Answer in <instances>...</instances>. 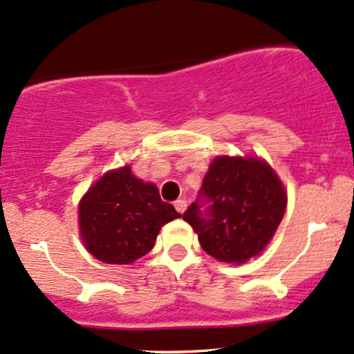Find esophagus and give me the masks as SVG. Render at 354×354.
Here are the masks:
<instances>
[{
    "label": "esophagus",
    "mask_w": 354,
    "mask_h": 354,
    "mask_svg": "<svg viewBox=\"0 0 354 354\" xmlns=\"http://www.w3.org/2000/svg\"><path fill=\"white\" fill-rule=\"evenodd\" d=\"M174 206H176V209H177V212H184L185 209H187V201H184V199H178V201H176V203H174Z\"/></svg>",
    "instance_id": "obj_1"
}]
</instances>
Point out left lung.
<instances>
[{
	"mask_svg": "<svg viewBox=\"0 0 354 354\" xmlns=\"http://www.w3.org/2000/svg\"><path fill=\"white\" fill-rule=\"evenodd\" d=\"M287 194L267 162L216 157L184 221L203 250L226 263H245L265 250L283 218Z\"/></svg>",
	"mask_w": 354,
	"mask_h": 354,
	"instance_id": "1",
	"label": "left lung"
}]
</instances>
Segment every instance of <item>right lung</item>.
<instances>
[{
	"instance_id": "add662e5",
	"label": "right lung",
	"mask_w": 354,
	"mask_h": 354,
	"mask_svg": "<svg viewBox=\"0 0 354 354\" xmlns=\"http://www.w3.org/2000/svg\"><path fill=\"white\" fill-rule=\"evenodd\" d=\"M180 218L153 184L130 165L104 174L79 203V227L87 252L100 261L130 265L153 248L163 224Z\"/></svg>"
}]
</instances>
